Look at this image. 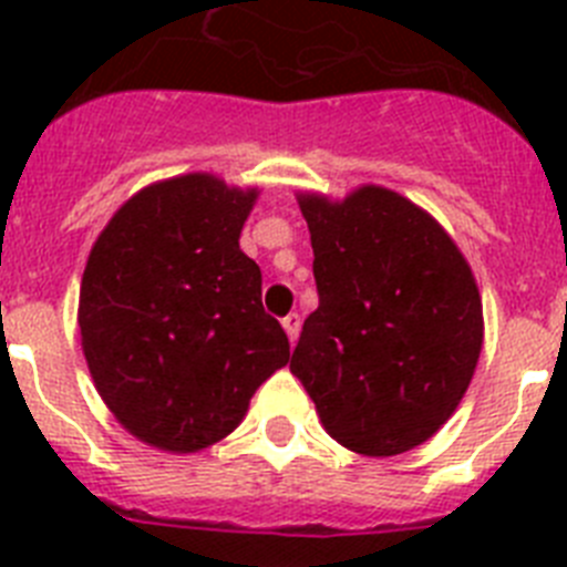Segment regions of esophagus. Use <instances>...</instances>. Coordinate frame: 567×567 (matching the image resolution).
<instances>
[{
    "label": "esophagus",
    "instance_id": "esophagus-1",
    "mask_svg": "<svg viewBox=\"0 0 567 567\" xmlns=\"http://www.w3.org/2000/svg\"><path fill=\"white\" fill-rule=\"evenodd\" d=\"M280 323H284V329H287V334H289V340H298V334H300V315H287V318L280 320Z\"/></svg>",
    "mask_w": 567,
    "mask_h": 567
}]
</instances>
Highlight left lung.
<instances>
[{"label": "left lung", "instance_id": "left-lung-1", "mask_svg": "<svg viewBox=\"0 0 567 567\" xmlns=\"http://www.w3.org/2000/svg\"><path fill=\"white\" fill-rule=\"evenodd\" d=\"M295 198L320 303L289 372L343 449L412 452L457 412L474 378L485 334L477 278L443 224L394 189Z\"/></svg>", "mask_w": 567, "mask_h": 567}]
</instances>
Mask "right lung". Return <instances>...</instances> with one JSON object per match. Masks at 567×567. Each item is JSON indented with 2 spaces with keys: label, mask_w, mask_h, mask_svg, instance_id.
Masks as SVG:
<instances>
[{
  "label": "right lung",
  "mask_w": 567,
  "mask_h": 567,
  "mask_svg": "<svg viewBox=\"0 0 567 567\" xmlns=\"http://www.w3.org/2000/svg\"><path fill=\"white\" fill-rule=\"evenodd\" d=\"M258 187L184 173L130 195L99 233L79 289L90 378L124 432L167 454L233 434L289 363L240 249Z\"/></svg>",
  "instance_id": "right-lung-1"
}]
</instances>
